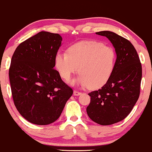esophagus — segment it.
Instances as JSON below:
<instances>
[{
  "label": "esophagus",
  "mask_w": 152,
  "mask_h": 152,
  "mask_svg": "<svg viewBox=\"0 0 152 152\" xmlns=\"http://www.w3.org/2000/svg\"><path fill=\"white\" fill-rule=\"evenodd\" d=\"M81 94H82V93L79 92L77 91H74L73 92V95H75V96H78V95H80Z\"/></svg>",
  "instance_id": "esophagus-1"
}]
</instances>
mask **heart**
I'll return each mask as SVG.
<instances>
[{"instance_id": "1", "label": "heart", "mask_w": 152, "mask_h": 152, "mask_svg": "<svg viewBox=\"0 0 152 152\" xmlns=\"http://www.w3.org/2000/svg\"><path fill=\"white\" fill-rule=\"evenodd\" d=\"M116 57V52L112 46L95 40L82 41L71 45L68 53L58 52L55 66L66 81L70 80L79 69L80 75L72 84L97 89L111 77Z\"/></svg>"}]
</instances>
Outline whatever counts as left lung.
I'll list each match as a JSON object with an SVG mask.
<instances>
[{"label":"left lung","mask_w":152,"mask_h":152,"mask_svg":"<svg viewBox=\"0 0 152 152\" xmlns=\"http://www.w3.org/2000/svg\"><path fill=\"white\" fill-rule=\"evenodd\" d=\"M96 34L111 41L117 58L109 81L101 89L88 93L91 102L86 112L93 122L110 125L124 120L138 101L142 66L136 49L127 39L110 31Z\"/></svg>","instance_id":"obj_1"}]
</instances>
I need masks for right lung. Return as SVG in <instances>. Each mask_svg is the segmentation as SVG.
<instances>
[{
	"instance_id": "right-lung-1",
	"label": "right lung",
	"mask_w": 152,
	"mask_h": 152,
	"mask_svg": "<svg viewBox=\"0 0 152 152\" xmlns=\"http://www.w3.org/2000/svg\"><path fill=\"white\" fill-rule=\"evenodd\" d=\"M61 41L59 34L42 31L20 43L12 57L9 77L14 105L32 124L56 121L73 93L53 68Z\"/></svg>"
}]
</instances>
